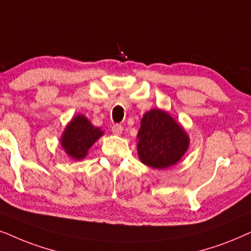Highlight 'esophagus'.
Listing matches in <instances>:
<instances>
[{
  "instance_id": "34e87169",
  "label": "esophagus",
  "mask_w": 251,
  "mask_h": 251,
  "mask_svg": "<svg viewBox=\"0 0 251 251\" xmlns=\"http://www.w3.org/2000/svg\"><path fill=\"white\" fill-rule=\"evenodd\" d=\"M112 133L115 135H120L122 134V132H123V126L122 125H119V124H115V125L112 126Z\"/></svg>"
}]
</instances>
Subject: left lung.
<instances>
[{
  "label": "left lung",
  "mask_w": 251,
  "mask_h": 251,
  "mask_svg": "<svg viewBox=\"0 0 251 251\" xmlns=\"http://www.w3.org/2000/svg\"><path fill=\"white\" fill-rule=\"evenodd\" d=\"M138 139L140 160L153 169L176 164L189 145L188 135L181 126L169 113L156 109L145 113Z\"/></svg>",
  "instance_id": "8db88e82"
}]
</instances>
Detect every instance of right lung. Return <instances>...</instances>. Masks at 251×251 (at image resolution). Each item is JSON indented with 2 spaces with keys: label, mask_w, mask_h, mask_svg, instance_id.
<instances>
[{
  "label": "right lung",
  "mask_w": 251,
  "mask_h": 251,
  "mask_svg": "<svg viewBox=\"0 0 251 251\" xmlns=\"http://www.w3.org/2000/svg\"><path fill=\"white\" fill-rule=\"evenodd\" d=\"M103 132L93 126L85 116L78 115L66 126L62 136V147L75 159H81Z\"/></svg>",
  "instance_id": "add662e5"
}]
</instances>
